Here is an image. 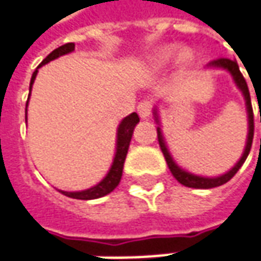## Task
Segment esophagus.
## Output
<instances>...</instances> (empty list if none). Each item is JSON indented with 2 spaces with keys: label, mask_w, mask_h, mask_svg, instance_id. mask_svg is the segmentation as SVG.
Here are the masks:
<instances>
[{
  "label": "esophagus",
  "mask_w": 261,
  "mask_h": 261,
  "mask_svg": "<svg viewBox=\"0 0 261 261\" xmlns=\"http://www.w3.org/2000/svg\"><path fill=\"white\" fill-rule=\"evenodd\" d=\"M151 110H153V103L150 101H143L137 105V113L143 120H146L151 115Z\"/></svg>",
  "instance_id": "1"
}]
</instances>
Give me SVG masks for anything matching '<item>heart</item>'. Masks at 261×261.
Wrapping results in <instances>:
<instances>
[{
	"label": "heart",
	"instance_id": "obj_1",
	"mask_svg": "<svg viewBox=\"0 0 261 261\" xmlns=\"http://www.w3.org/2000/svg\"><path fill=\"white\" fill-rule=\"evenodd\" d=\"M175 55V49L173 47H166V49L160 50L158 55H156V62L160 65H165L167 63L170 58ZM184 59H188V53H184Z\"/></svg>",
	"mask_w": 261,
	"mask_h": 261
}]
</instances>
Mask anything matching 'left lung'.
<instances>
[{"label": "left lung", "instance_id": "1", "mask_svg": "<svg viewBox=\"0 0 261 261\" xmlns=\"http://www.w3.org/2000/svg\"><path fill=\"white\" fill-rule=\"evenodd\" d=\"M208 68L227 69L229 73L232 75V79H234V82H236L238 88H240V91H241L243 95H244L246 105H247L248 136H247V143H246V148H244V153H243V156H241V159L238 160L236 166L232 167L231 170H228L227 173L218 176V177H202V176L192 175V173L186 172V170L180 169V167L176 165L175 160L172 159L170 153H169V150H167L166 144H165V140H163L162 130H160V127H158L159 144H160V148H162V151H163V156H165V159H166L167 166H169V169H170L172 175L175 176V179L179 182V184H182L184 186H188V188H196V189H211V188H217V186H221V185L227 184L229 179L237 173L238 169L243 166V163L246 162L248 153H250V148H251V144H253V136H254V115H253L251 98H250V92H248L247 82H246V79H244V76H243V73L240 72V68H238L237 62L227 58H220L210 62ZM154 115H156V121L159 122L158 111H154Z\"/></svg>", "mask_w": 261, "mask_h": 261}]
</instances>
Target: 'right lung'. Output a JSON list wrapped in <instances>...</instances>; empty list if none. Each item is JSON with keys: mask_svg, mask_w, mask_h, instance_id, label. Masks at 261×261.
I'll use <instances>...</instances> for the list:
<instances>
[{"mask_svg": "<svg viewBox=\"0 0 261 261\" xmlns=\"http://www.w3.org/2000/svg\"><path fill=\"white\" fill-rule=\"evenodd\" d=\"M75 50V43H66L63 46H60L58 49H55L50 53L47 58L41 62L40 65L37 66V69L49 63L50 60H55L59 56H63V55H68L70 51ZM37 69L33 72L32 81H30V92H32V86L34 84V79L37 75ZM30 98V94H29ZM27 105L29 101L25 103V121H27ZM140 121L139 115L136 113L127 115L121 124L118 125V130H117V151H115V158H114L113 165L110 172L107 173V176L103 177L102 180L98 185H95L92 188L86 189V191H81V192H66V191H60L63 195H66L69 198H73V199H84V201H89V199H96V198H102L105 195H108L110 192H113L114 189L118 186L120 180H121L122 176V167H124V162H125V156H127V151L130 147L131 137H133V131L136 124Z\"/></svg>", "mask_w": 261, "mask_h": 261, "instance_id": "obj_1", "label": "right lung"}]
</instances>
